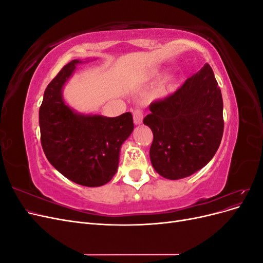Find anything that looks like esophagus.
I'll list each match as a JSON object with an SVG mask.
<instances>
[{"label":"esophagus","instance_id":"obj_1","mask_svg":"<svg viewBox=\"0 0 263 263\" xmlns=\"http://www.w3.org/2000/svg\"><path fill=\"white\" fill-rule=\"evenodd\" d=\"M133 117H134V123L138 125L142 123V118H144V110L139 107H136L133 110Z\"/></svg>","mask_w":263,"mask_h":263}]
</instances>
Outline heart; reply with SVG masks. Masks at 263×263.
Here are the masks:
<instances>
[{
	"mask_svg": "<svg viewBox=\"0 0 263 263\" xmlns=\"http://www.w3.org/2000/svg\"><path fill=\"white\" fill-rule=\"evenodd\" d=\"M173 86H174V84H173V82H171V81H168L166 83H164L160 89H159V91H158V93L160 94V95H163V94H166L168 93L169 91H171L172 89H173Z\"/></svg>",
	"mask_w": 263,
	"mask_h": 263,
	"instance_id": "b5f03b06",
	"label": "heart"
}]
</instances>
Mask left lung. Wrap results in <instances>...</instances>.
Masks as SVG:
<instances>
[{
    "label": "left lung",
    "instance_id": "8db88e82",
    "mask_svg": "<svg viewBox=\"0 0 263 263\" xmlns=\"http://www.w3.org/2000/svg\"><path fill=\"white\" fill-rule=\"evenodd\" d=\"M144 124L154 140L150 160L165 179L186 178L208 164L224 133L222 98L210 65L186 79L181 87L149 105Z\"/></svg>",
    "mask_w": 263,
    "mask_h": 263
}]
</instances>
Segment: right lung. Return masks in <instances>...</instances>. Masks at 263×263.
Masks as SVG:
<instances>
[{
    "label": "right lung",
    "instance_id": "obj_1",
    "mask_svg": "<svg viewBox=\"0 0 263 263\" xmlns=\"http://www.w3.org/2000/svg\"><path fill=\"white\" fill-rule=\"evenodd\" d=\"M80 60L63 67L46 87L39 108L41 141L48 161L62 176L84 186H101L118 168L119 150L134 130L133 115L78 114L62 99V86Z\"/></svg>",
    "mask_w": 263,
    "mask_h": 263
}]
</instances>
